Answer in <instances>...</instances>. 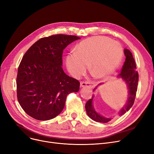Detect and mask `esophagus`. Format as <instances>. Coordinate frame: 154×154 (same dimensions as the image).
<instances>
[{
    "mask_svg": "<svg viewBox=\"0 0 154 154\" xmlns=\"http://www.w3.org/2000/svg\"><path fill=\"white\" fill-rule=\"evenodd\" d=\"M82 87H88V88H93L95 87V83L93 82H82L81 83Z\"/></svg>",
    "mask_w": 154,
    "mask_h": 154,
    "instance_id": "1",
    "label": "esophagus"
}]
</instances>
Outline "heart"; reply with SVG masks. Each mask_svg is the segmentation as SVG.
<instances>
[{"label": "heart", "mask_w": 154, "mask_h": 154, "mask_svg": "<svg viewBox=\"0 0 154 154\" xmlns=\"http://www.w3.org/2000/svg\"><path fill=\"white\" fill-rule=\"evenodd\" d=\"M122 48L118 42L103 36H95L79 42L76 52L66 57L67 68L72 75L83 74L88 64L90 73L96 78L111 74L120 63Z\"/></svg>", "instance_id": "b5f03b06"}]
</instances>
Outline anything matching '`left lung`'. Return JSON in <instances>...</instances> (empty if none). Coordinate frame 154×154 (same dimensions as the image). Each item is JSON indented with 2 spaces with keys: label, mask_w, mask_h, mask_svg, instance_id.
Listing matches in <instances>:
<instances>
[{
  "label": "left lung",
  "mask_w": 154,
  "mask_h": 154,
  "mask_svg": "<svg viewBox=\"0 0 154 154\" xmlns=\"http://www.w3.org/2000/svg\"><path fill=\"white\" fill-rule=\"evenodd\" d=\"M124 52L126 56V60L123 66H122L121 72L119 75V77L121 78L126 83L128 88L129 97L128 98L126 105L119 112V116H122L125 114L133 106L135 97H136V92L137 91L138 82V72L136 70V64H135L133 55L128 49H125ZM95 90V89L94 90ZM93 98L94 96L91 97V99L88 100L85 104L86 111H87L89 118L96 122H102V123H106V122L110 121L112 119L111 118H105V117L98 114L95 111L93 105H92Z\"/></svg>",
  "instance_id": "obj_1"
}]
</instances>
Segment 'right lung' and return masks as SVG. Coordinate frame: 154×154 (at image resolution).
Masks as SVG:
<instances>
[{"label": "right lung", "instance_id": "add662e5", "mask_svg": "<svg viewBox=\"0 0 154 154\" xmlns=\"http://www.w3.org/2000/svg\"><path fill=\"white\" fill-rule=\"evenodd\" d=\"M74 35H54L36 41L24 54L18 67L17 97L28 115L40 120H50L63 110L66 97L78 92L79 82L64 72L63 53Z\"/></svg>", "mask_w": 154, "mask_h": 154}]
</instances>
